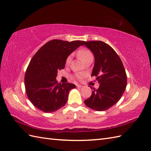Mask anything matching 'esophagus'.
<instances>
[{
  "label": "esophagus",
  "mask_w": 151,
  "mask_h": 151,
  "mask_svg": "<svg viewBox=\"0 0 151 151\" xmlns=\"http://www.w3.org/2000/svg\"><path fill=\"white\" fill-rule=\"evenodd\" d=\"M76 87L78 88H81L82 87V85H80V84H77V85H76Z\"/></svg>",
  "instance_id": "34e87169"
}]
</instances>
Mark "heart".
<instances>
[{
    "instance_id": "obj_1",
    "label": "heart",
    "mask_w": 151,
    "mask_h": 151,
    "mask_svg": "<svg viewBox=\"0 0 151 151\" xmlns=\"http://www.w3.org/2000/svg\"><path fill=\"white\" fill-rule=\"evenodd\" d=\"M77 54L80 58H81L84 62L86 60L88 59L89 58L93 57V54H92L91 51L87 49H85V48H82V49H80L77 52ZM71 59H72L71 55H69L67 56V58H66V60H65L66 65H69V63H70V61H71ZM82 75L81 73H78L76 75V77L78 78H82Z\"/></svg>"
}]
</instances>
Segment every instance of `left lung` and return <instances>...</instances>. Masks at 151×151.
<instances>
[{
  "label": "left lung",
  "mask_w": 151,
  "mask_h": 151,
  "mask_svg": "<svg viewBox=\"0 0 151 151\" xmlns=\"http://www.w3.org/2000/svg\"><path fill=\"white\" fill-rule=\"evenodd\" d=\"M84 45L93 54L95 64L91 76H95L100 84L84 103L96 111L106 110L124 93L127 83L126 71L119 56L109 45L101 41H84Z\"/></svg>",
  "instance_id": "1"
}]
</instances>
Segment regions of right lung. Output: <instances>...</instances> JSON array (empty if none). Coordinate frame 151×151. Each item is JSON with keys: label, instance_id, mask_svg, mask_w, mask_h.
Listing matches in <instances>:
<instances>
[{"label": "right lung", "instance_id": "right-lung-1", "mask_svg": "<svg viewBox=\"0 0 151 151\" xmlns=\"http://www.w3.org/2000/svg\"><path fill=\"white\" fill-rule=\"evenodd\" d=\"M83 45V41L53 40L33 56L25 73L24 84L28 98L35 107L51 113L65 106L69 91L76 86L58 83V70L64 69L67 56Z\"/></svg>", "mask_w": 151, "mask_h": 151}]
</instances>
